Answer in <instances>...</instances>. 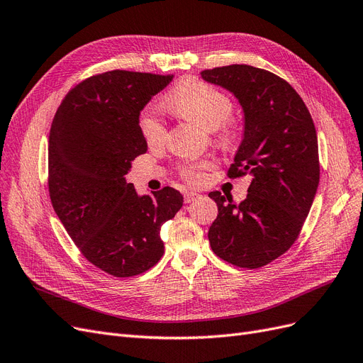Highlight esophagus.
Returning a JSON list of instances; mask_svg holds the SVG:
<instances>
[{
	"instance_id": "esophagus-1",
	"label": "esophagus",
	"mask_w": 363,
	"mask_h": 363,
	"mask_svg": "<svg viewBox=\"0 0 363 363\" xmlns=\"http://www.w3.org/2000/svg\"><path fill=\"white\" fill-rule=\"evenodd\" d=\"M196 198H199V195H198L196 192H186V194H184V203H187V204L194 203Z\"/></svg>"
}]
</instances>
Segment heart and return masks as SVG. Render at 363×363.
Masks as SVG:
<instances>
[{
    "instance_id": "heart-1",
    "label": "heart",
    "mask_w": 363,
    "mask_h": 363,
    "mask_svg": "<svg viewBox=\"0 0 363 363\" xmlns=\"http://www.w3.org/2000/svg\"><path fill=\"white\" fill-rule=\"evenodd\" d=\"M167 106L204 130L213 132L222 145H231L239 136V126L230 117L233 112L231 97L216 86L198 79L180 82L167 97ZM140 130L148 145H160L167 138L165 124L152 109H145L140 116ZM208 160L191 162L180 167V176L192 184L201 183L204 169L210 168Z\"/></svg>"
}]
</instances>
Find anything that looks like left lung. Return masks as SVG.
I'll return each mask as SVG.
<instances>
[{
  "instance_id": "8db88e82",
  "label": "left lung",
  "mask_w": 363,
  "mask_h": 363,
  "mask_svg": "<svg viewBox=\"0 0 363 363\" xmlns=\"http://www.w3.org/2000/svg\"><path fill=\"white\" fill-rule=\"evenodd\" d=\"M201 77L239 99L245 133L228 177H252L240 204L218 191L208 194L219 210L208 242L230 264L258 269L289 251L314 201L320 182L314 121L293 86L269 70L231 65Z\"/></svg>"
}]
</instances>
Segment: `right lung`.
Segmentation results:
<instances>
[{
	"mask_svg": "<svg viewBox=\"0 0 363 363\" xmlns=\"http://www.w3.org/2000/svg\"><path fill=\"white\" fill-rule=\"evenodd\" d=\"M174 74L111 70L74 85L52 120L49 196L73 243L116 278L152 269L164 255L162 223L183 206L174 187L136 194L124 176L147 152L140 112Z\"/></svg>",
	"mask_w": 363,
	"mask_h": 363,
	"instance_id": "add662e5",
	"label": "right lung"
}]
</instances>
